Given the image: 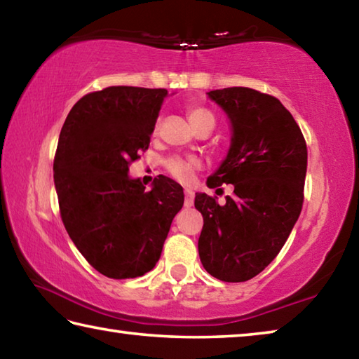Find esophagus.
Wrapping results in <instances>:
<instances>
[{
    "label": "esophagus",
    "instance_id": "34e87169",
    "mask_svg": "<svg viewBox=\"0 0 359 359\" xmlns=\"http://www.w3.org/2000/svg\"><path fill=\"white\" fill-rule=\"evenodd\" d=\"M193 201H194V193L193 190H190V188H185V208H191L193 205Z\"/></svg>",
    "mask_w": 359,
    "mask_h": 359
}]
</instances>
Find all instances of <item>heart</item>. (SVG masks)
I'll use <instances>...</instances> for the list:
<instances>
[{
  "label": "heart",
  "instance_id": "heart-1",
  "mask_svg": "<svg viewBox=\"0 0 359 359\" xmlns=\"http://www.w3.org/2000/svg\"><path fill=\"white\" fill-rule=\"evenodd\" d=\"M187 114H188V118L191 121V125L196 128V131L204 128V126L215 123L214 115L204 107L188 106ZM165 168L168 174L175 180L182 182V184H190L194 177V172L201 168V163H199V160H196V158L169 156L165 161Z\"/></svg>",
  "mask_w": 359,
  "mask_h": 359
}]
</instances>
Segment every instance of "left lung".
I'll use <instances>...</instances> for the list:
<instances>
[{"instance_id": "1", "label": "left lung", "mask_w": 359, "mask_h": 359, "mask_svg": "<svg viewBox=\"0 0 359 359\" xmlns=\"http://www.w3.org/2000/svg\"><path fill=\"white\" fill-rule=\"evenodd\" d=\"M233 125V144L209 188L234 191L217 196L196 193L194 208L204 226L198 241L204 269L223 282L258 276L282 250L304 203L307 145L299 125L276 96L247 87L208 93Z\"/></svg>"}]
</instances>
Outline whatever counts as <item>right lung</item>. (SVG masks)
<instances>
[{
  "instance_id": "right-lung-1",
  "label": "right lung",
  "mask_w": 359,
  "mask_h": 359,
  "mask_svg": "<svg viewBox=\"0 0 359 359\" xmlns=\"http://www.w3.org/2000/svg\"><path fill=\"white\" fill-rule=\"evenodd\" d=\"M165 88L115 85L82 96L65 120L53 160L60 215L90 266L136 278L161 257L184 190L168 177L150 191L128 177L149 149Z\"/></svg>"
}]
</instances>
